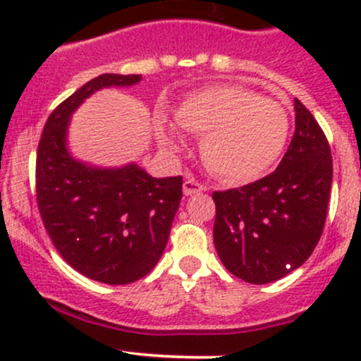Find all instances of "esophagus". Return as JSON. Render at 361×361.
<instances>
[{
    "instance_id": "34e87169",
    "label": "esophagus",
    "mask_w": 361,
    "mask_h": 361,
    "mask_svg": "<svg viewBox=\"0 0 361 361\" xmlns=\"http://www.w3.org/2000/svg\"><path fill=\"white\" fill-rule=\"evenodd\" d=\"M204 190V185L199 183V181H195L194 178H187V180L183 181V194L185 195H194V194H199V192Z\"/></svg>"
}]
</instances>
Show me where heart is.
<instances>
[{
  "label": "heart",
  "mask_w": 361,
  "mask_h": 361,
  "mask_svg": "<svg viewBox=\"0 0 361 361\" xmlns=\"http://www.w3.org/2000/svg\"><path fill=\"white\" fill-rule=\"evenodd\" d=\"M176 122L202 134V162L231 183L260 178L281 155L290 133L286 108L243 85H213L190 94L176 108ZM159 137L166 148L180 150L174 130L160 127Z\"/></svg>",
  "instance_id": "obj_1"
}]
</instances>
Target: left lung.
Instances as JSON below:
<instances>
[{"label": "left lung", "instance_id": "left-lung-1", "mask_svg": "<svg viewBox=\"0 0 361 361\" xmlns=\"http://www.w3.org/2000/svg\"><path fill=\"white\" fill-rule=\"evenodd\" d=\"M332 154L312 113L295 99V133L274 173L213 192V239L239 279L265 285L300 267L323 234L332 188Z\"/></svg>", "mask_w": 361, "mask_h": 361}]
</instances>
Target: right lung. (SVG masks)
<instances>
[{
    "label": "right lung",
    "instance_id": "1",
    "mask_svg": "<svg viewBox=\"0 0 361 361\" xmlns=\"http://www.w3.org/2000/svg\"><path fill=\"white\" fill-rule=\"evenodd\" d=\"M141 75L96 76L50 113L36 152V202L61 257L106 285H127L157 265L181 201L183 178H152L136 164L87 166L66 148L71 113L96 90L127 87Z\"/></svg>",
    "mask_w": 361,
    "mask_h": 361
}]
</instances>
